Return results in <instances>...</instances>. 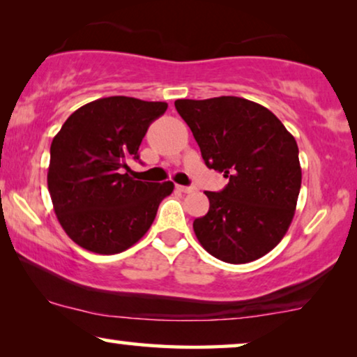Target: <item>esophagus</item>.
<instances>
[{
	"label": "esophagus",
	"instance_id": "esophagus-1",
	"mask_svg": "<svg viewBox=\"0 0 357 357\" xmlns=\"http://www.w3.org/2000/svg\"><path fill=\"white\" fill-rule=\"evenodd\" d=\"M177 190H180L182 193H192V192H195V187H185V185H177Z\"/></svg>",
	"mask_w": 357,
	"mask_h": 357
}]
</instances>
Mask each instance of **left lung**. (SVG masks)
<instances>
[{
	"instance_id": "1",
	"label": "left lung",
	"mask_w": 357,
	"mask_h": 357,
	"mask_svg": "<svg viewBox=\"0 0 357 357\" xmlns=\"http://www.w3.org/2000/svg\"><path fill=\"white\" fill-rule=\"evenodd\" d=\"M209 169L224 172L221 192H204L209 211L193 221L204 250L226 263H248L271 252L294 218L301 192L299 148L278 116L257 102L222 96L178 99Z\"/></svg>"
}]
</instances>
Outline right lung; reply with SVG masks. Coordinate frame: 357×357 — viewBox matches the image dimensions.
Returning a JSON list of instances; mask_svg holds the SVG:
<instances>
[{
    "label": "right lung",
    "mask_w": 357,
    "mask_h": 357,
    "mask_svg": "<svg viewBox=\"0 0 357 357\" xmlns=\"http://www.w3.org/2000/svg\"><path fill=\"white\" fill-rule=\"evenodd\" d=\"M165 110V102L104 97L68 116L53 138L48 192L61 227L79 247L114 255L135 245L174 192L172 182L128 175V160L139 159L146 131Z\"/></svg>",
    "instance_id": "add662e5"
}]
</instances>
